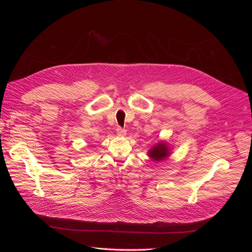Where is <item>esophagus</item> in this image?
Here are the masks:
<instances>
[{
    "label": "esophagus",
    "instance_id": "1",
    "mask_svg": "<svg viewBox=\"0 0 252 252\" xmlns=\"http://www.w3.org/2000/svg\"><path fill=\"white\" fill-rule=\"evenodd\" d=\"M117 133H118L119 136H125V135H126V130H125L124 128L118 127V128H117Z\"/></svg>",
    "mask_w": 252,
    "mask_h": 252
}]
</instances>
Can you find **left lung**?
<instances>
[{"label": "left lung", "mask_w": 252, "mask_h": 252, "mask_svg": "<svg viewBox=\"0 0 252 252\" xmlns=\"http://www.w3.org/2000/svg\"><path fill=\"white\" fill-rule=\"evenodd\" d=\"M147 154L148 157L151 158V161L161 162L171 155V148L169 147L167 142L159 141L148 150Z\"/></svg>", "instance_id": "left-lung-1"}]
</instances>
